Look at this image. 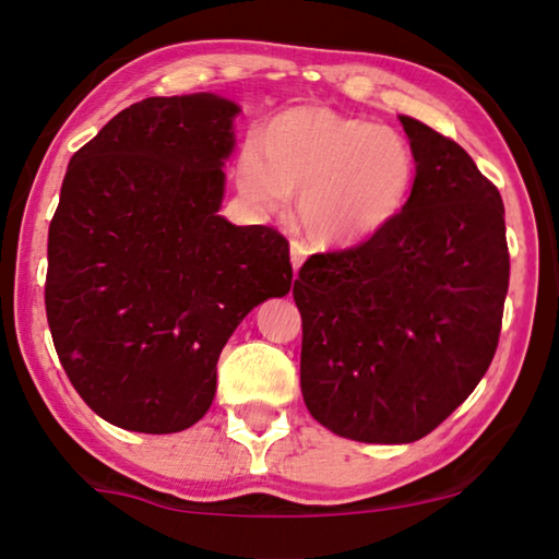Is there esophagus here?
Listing matches in <instances>:
<instances>
[{
	"instance_id": "34e87169",
	"label": "esophagus",
	"mask_w": 559,
	"mask_h": 559,
	"mask_svg": "<svg viewBox=\"0 0 559 559\" xmlns=\"http://www.w3.org/2000/svg\"><path fill=\"white\" fill-rule=\"evenodd\" d=\"M308 257V249L302 246L300 241H290V263H293V271H298L302 266V261Z\"/></svg>"
}]
</instances>
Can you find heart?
<instances>
[{"mask_svg": "<svg viewBox=\"0 0 559 559\" xmlns=\"http://www.w3.org/2000/svg\"><path fill=\"white\" fill-rule=\"evenodd\" d=\"M416 173L400 130L320 106L278 112L236 159L246 200L276 214L288 194H298V222L323 246H355L382 234L409 202Z\"/></svg>", "mask_w": 559, "mask_h": 559, "instance_id": "b5f03b06", "label": "heart"}]
</instances>
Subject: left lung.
<instances>
[{"label": "left lung", "instance_id": "obj_1", "mask_svg": "<svg viewBox=\"0 0 559 559\" xmlns=\"http://www.w3.org/2000/svg\"><path fill=\"white\" fill-rule=\"evenodd\" d=\"M400 120L419 165L404 212L370 241L316 253L293 288L308 412L365 443L427 437L466 402L496 355L510 278L498 187L451 138Z\"/></svg>", "mask_w": 559, "mask_h": 559}]
</instances>
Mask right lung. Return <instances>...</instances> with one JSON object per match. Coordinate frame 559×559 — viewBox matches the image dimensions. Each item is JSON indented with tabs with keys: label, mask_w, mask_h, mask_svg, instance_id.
<instances>
[{
	"label": "right lung",
	"mask_w": 559,
	"mask_h": 559,
	"mask_svg": "<svg viewBox=\"0 0 559 559\" xmlns=\"http://www.w3.org/2000/svg\"><path fill=\"white\" fill-rule=\"evenodd\" d=\"M236 112L212 93L145 98L66 169L46 318L75 392L120 429L200 421L226 340L251 308L290 290L288 241L216 214Z\"/></svg>",
	"instance_id": "1"
}]
</instances>
